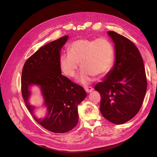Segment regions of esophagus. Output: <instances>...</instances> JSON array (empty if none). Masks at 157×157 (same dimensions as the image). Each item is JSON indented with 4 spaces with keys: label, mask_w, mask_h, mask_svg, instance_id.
<instances>
[{
    "label": "esophagus",
    "mask_w": 157,
    "mask_h": 157,
    "mask_svg": "<svg viewBox=\"0 0 157 157\" xmlns=\"http://www.w3.org/2000/svg\"><path fill=\"white\" fill-rule=\"evenodd\" d=\"M85 90L87 93H90L93 91L94 89L91 86H86V87H85Z\"/></svg>",
    "instance_id": "obj_1"
}]
</instances>
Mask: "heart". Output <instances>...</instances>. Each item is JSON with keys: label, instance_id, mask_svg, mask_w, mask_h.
<instances>
[{"label": "heart", "instance_id": "1", "mask_svg": "<svg viewBox=\"0 0 157 157\" xmlns=\"http://www.w3.org/2000/svg\"><path fill=\"white\" fill-rule=\"evenodd\" d=\"M68 51L60 56V69L65 76L72 78L79 62L83 68L78 80L84 85L94 81L95 75L102 76L109 72L114 62L113 44L105 38L77 39L69 45Z\"/></svg>", "mask_w": 157, "mask_h": 157}]
</instances>
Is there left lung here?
<instances>
[{
    "mask_svg": "<svg viewBox=\"0 0 157 157\" xmlns=\"http://www.w3.org/2000/svg\"><path fill=\"white\" fill-rule=\"evenodd\" d=\"M108 34L114 43L113 68L95 86L100 93L102 116L117 125L133 118L141 109L147 88L142 56L136 45L114 31Z\"/></svg>",
    "mask_w": 157,
    "mask_h": 157,
    "instance_id": "8db88e82",
    "label": "left lung"
}]
</instances>
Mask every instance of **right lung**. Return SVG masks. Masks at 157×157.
<instances>
[{
  "instance_id": "right-lung-1",
  "label": "right lung",
  "mask_w": 157,
  "mask_h": 157,
  "mask_svg": "<svg viewBox=\"0 0 157 157\" xmlns=\"http://www.w3.org/2000/svg\"><path fill=\"white\" fill-rule=\"evenodd\" d=\"M68 36L40 47L23 66L21 93L27 108L35 120L54 133H65L78 123V105L86 97L84 88L62 75L59 59ZM32 85L40 86L47 112L44 119L34 114L35 108L29 102Z\"/></svg>"
}]
</instances>
